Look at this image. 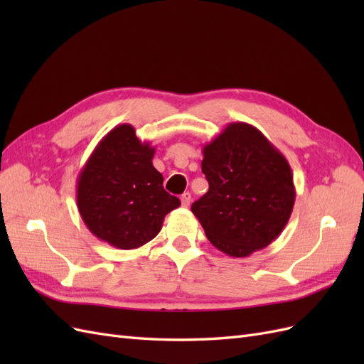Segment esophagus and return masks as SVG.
<instances>
[{
	"label": "esophagus",
	"mask_w": 364,
	"mask_h": 364,
	"mask_svg": "<svg viewBox=\"0 0 364 364\" xmlns=\"http://www.w3.org/2000/svg\"><path fill=\"white\" fill-rule=\"evenodd\" d=\"M181 202H182V206L188 208L190 203H191V194L190 193H183L182 197H181Z\"/></svg>",
	"instance_id": "obj_1"
}]
</instances>
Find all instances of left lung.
<instances>
[{"label":"left lung","instance_id":"1","mask_svg":"<svg viewBox=\"0 0 364 364\" xmlns=\"http://www.w3.org/2000/svg\"><path fill=\"white\" fill-rule=\"evenodd\" d=\"M209 190L191 206L208 240L234 258L267 247L289 223L296 190L289 161L247 123H229L203 146Z\"/></svg>","mask_w":364,"mask_h":364}]
</instances>
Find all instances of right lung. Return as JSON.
<instances>
[{
  "label": "right lung",
  "mask_w": 364,
  "mask_h": 364,
  "mask_svg": "<svg viewBox=\"0 0 364 364\" xmlns=\"http://www.w3.org/2000/svg\"><path fill=\"white\" fill-rule=\"evenodd\" d=\"M155 147L139 141L134 126L106 134L77 178V208L86 228L117 249L132 250L155 238L181 200L164 190L153 167Z\"/></svg>",
  "instance_id": "obj_1"
}]
</instances>
